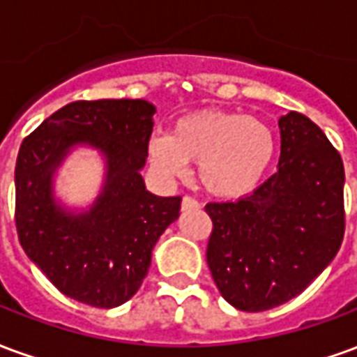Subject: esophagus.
Masks as SVG:
<instances>
[{"label":"esophagus","instance_id":"1","mask_svg":"<svg viewBox=\"0 0 357 357\" xmlns=\"http://www.w3.org/2000/svg\"><path fill=\"white\" fill-rule=\"evenodd\" d=\"M201 204L191 199V197H183V201H181V208L183 210H189V208H199Z\"/></svg>","mask_w":357,"mask_h":357}]
</instances>
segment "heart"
<instances>
[{
	"instance_id": "b5f03b06",
	"label": "heart",
	"mask_w": 357,
	"mask_h": 357,
	"mask_svg": "<svg viewBox=\"0 0 357 357\" xmlns=\"http://www.w3.org/2000/svg\"><path fill=\"white\" fill-rule=\"evenodd\" d=\"M275 156V137L268 124L229 110H201L178 118L170 135L155 133L147 158L158 178L172 181L199 160L202 187L220 199L252 193Z\"/></svg>"
}]
</instances>
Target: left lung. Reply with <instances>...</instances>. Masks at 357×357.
Here are the masks:
<instances>
[{
  "label": "left lung",
  "instance_id": "obj_1",
  "mask_svg": "<svg viewBox=\"0 0 357 357\" xmlns=\"http://www.w3.org/2000/svg\"><path fill=\"white\" fill-rule=\"evenodd\" d=\"M277 172L255 193L208 202L206 262L233 307L264 312L306 289L344 237V166L327 135L298 112L279 118Z\"/></svg>",
  "mask_w": 357,
  "mask_h": 357
}]
</instances>
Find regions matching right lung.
I'll return each mask as SVG.
<instances>
[{"label": "right lung", "mask_w": 357, "mask_h": 357, "mask_svg": "<svg viewBox=\"0 0 357 357\" xmlns=\"http://www.w3.org/2000/svg\"><path fill=\"white\" fill-rule=\"evenodd\" d=\"M156 107L145 99L68 102L20 145L17 231L26 256L68 298L116 307L139 291L156 241L179 218L181 197H156L141 170ZM78 148L103 162L100 193L74 207L56 193L58 170Z\"/></svg>", "instance_id": "obj_1"}]
</instances>
